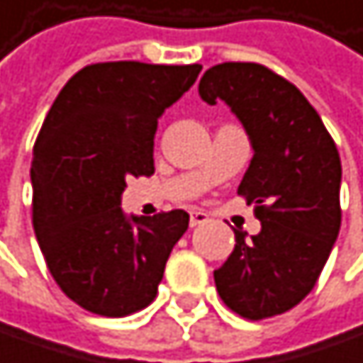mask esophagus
Listing matches in <instances>:
<instances>
[{
	"label": "esophagus",
	"instance_id": "34e87169",
	"mask_svg": "<svg viewBox=\"0 0 363 363\" xmlns=\"http://www.w3.org/2000/svg\"><path fill=\"white\" fill-rule=\"evenodd\" d=\"M208 221V215L203 213V211H194L192 215H190V225L192 228H196V225H204Z\"/></svg>",
	"mask_w": 363,
	"mask_h": 363
}]
</instances>
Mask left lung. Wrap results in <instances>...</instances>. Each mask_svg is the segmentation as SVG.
Instances as JSON below:
<instances>
[{"mask_svg":"<svg viewBox=\"0 0 363 363\" xmlns=\"http://www.w3.org/2000/svg\"><path fill=\"white\" fill-rule=\"evenodd\" d=\"M206 104L225 102L249 135L252 159L238 186L257 204L261 232H236L213 272L223 303L263 320L293 309L315 286L340 230V159L320 114L293 83L255 62L211 67Z\"/></svg>","mask_w":363,"mask_h":363,"instance_id":"8db88e82","label":"left lung"}]
</instances>
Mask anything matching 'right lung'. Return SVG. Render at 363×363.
I'll return each mask as SVG.
<instances>
[{
	"label": "right lung",
	"mask_w": 363,
	"mask_h": 363,
	"mask_svg": "<svg viewBox=\"0 0 363 363\" xmlns=\"http://www.w3.org/2000/svg\"><path fill=\"white\" fill-rule=\"evenodd\" d=\"M201 65L102 62L70 77L33 148V228L48 269L83 309L123 318L150 305L188 230L182 208L155 217L121 208L127 177L155 173L162 113Z\"/></svg>",
	"instance_id": "right-lung-1"
}]
</instances>
